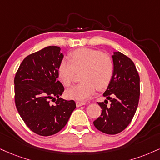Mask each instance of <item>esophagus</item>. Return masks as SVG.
Masks as SVG:
<instances>
[{
  "label": "esophagus",
  "instance_id": "esophagus-1",
  "mask_svg": "<svg viewBox=\"0 0 160 160\" xmlns=\"http://www.w3.org/2000/svg\"><path fill=\"white\" fill-rule=\"evenodd\" d=\"M86 103H84V102H80V101H77L76 102V106L77 107H81L82 105H85Z\"/></svg>",
  "mask_w": 160,
  "mask_h": 160
}]
</instances>
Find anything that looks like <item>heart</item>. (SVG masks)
I'll list each match as a JSON object with an SVG mask.
<instances>
[{
  "mask_svg": "<svg viewBox=\"0 0 160 160\" xmlns=\"http://www.w3.org/2000/svg\"><path fill=\"white\" fill-rule=\"evenodd\" d=\"M80 74L81 82L67 91L70 98L84 101L94 95L97 88L103 89L110 82L114 74V62L110 56L98 50L81 48L63 59L59 66V74L65 86L74 82L77 74Z\"/></svg>",
  "mask_w": 160,
  "mask_h": 160,
  "instance_id": "b5f03b06",
  "label": "heart"
}]
</instances>
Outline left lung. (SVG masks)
Listing matches in <instances>:
<instances>
[{"label":"left lung","mask_w":160,"mask_h":160,"mask_svg":"<svg viewBox=\"0 0 160 160\" xmlns=\"http://www.w3.org/2000/svg\"><path fill=\"white\" fill-rule=\"evenodd\" d=\"M114 74L100 102L102 109L93 124L100 131L114 135L123 131L131 122L137 109L140 95V78L133 62L121 52H113ZM109 99L111 104H108Z\"/></svg>","instance_id":"1"}]
</instances>
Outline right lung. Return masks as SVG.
I'll list each match as a JSON object with an SVG mask.
<instances>
[{"instance_id":"right-lung-1","label":"right lung","mask_w":160,"mask_h":160,"mask_svg":"<svg viewBox=\"0 0 160 160\" xmlns=\"http://www.w3.org/2000/svg\"><path fill=\"white\" fill-rule=\"evenodd\" d=\"M60 50L48 46L25 57L14 79L19 115L32 132L42 136L60 131L76 108L73 100L59 98L64 92V86L57 80L64 57Z\"/></svg>"}]
</instances>
